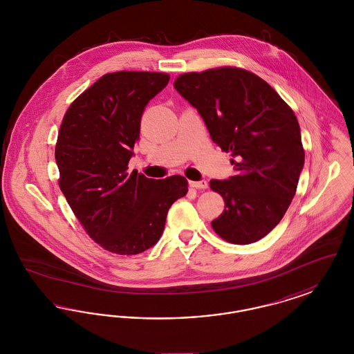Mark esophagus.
Returning a JSON list of instances; mask_svg holds the SVG:
<instances>
[{"instance_id":"obj_1","label":"esophagus","mask_w":354,"mask_h":354,"mask_svg":"<svg viewBox=\"0 0 354 354\" xmlns=\"http://www.w3.org/2000/svg\"><path fill=\"white\" fill-rule=\"evenodd\" d=\"M189 185L191 187H195V188H199V189H204V188H207L208 187V183H207V180H199V182H189Z\"/></svg>"}]
</instances>
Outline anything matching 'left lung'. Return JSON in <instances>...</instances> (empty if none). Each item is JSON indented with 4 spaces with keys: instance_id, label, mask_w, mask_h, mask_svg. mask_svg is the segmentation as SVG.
Returning a JSON list of instances; mask_svg holds the SVG:
<instances>
[{
    "instance_id": "1",
    "label": "left lung",
    "mask_w": 354,
    "mask_h": 354,
    "mask_svg": "<svg viewBox=\"0 0 354 354\" xmlns=\"http://www.w3.org/2000/svg\"><path fill=\"white\" fill-rule=\"evenodd\" d=\"M175 90L201 114L214 143L231 152L236 174L212 179L225 208L214 231L234 244H251L283 219L303 171L305 153L295 113L260 77L220 68L187 73Z\"/></svg>"
}]
</instances>
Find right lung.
I'll return each instance as SVG.
<instances>
[{
	"label": "right lung",
	"instance_id": "right-lung-1",
	"mask_svg": "<svg viewBox=\"0 0 354 354\" xmlns=\"http://www.w3.org/2000/svg\"><path fill=\"white\" fill-rule=\"evenodd\" d=\"M169 75L117 71L91 84L68 107L55 146L59 188L88 236L104 250L138 254L158 243L183 176L150 179L127 172L146 104Z\"/></svg>",
	"mask_w": 354,
	"mask_h": 354
}]
</instances>
